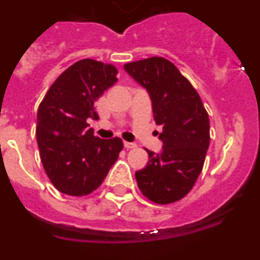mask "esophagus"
<instances>
[{"mask_svg": "<svg viewBox=\"0 0 260 260\" xmlns=\"http://www.w3.org/2000/svg\"><path fill=\"white\" fill-rule=\"evenodd\" d=\"M123 146H125L126 150H132V148H135V147H137V144L130 143V142H125V143H123Z\"/></svg>", "mask_w": 260, "mask_h": 260, "instance_id": "34e87169", "label": "esophagus"}]
</instances>
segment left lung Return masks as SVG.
<instances>
[{"label": "left lung", "instance_id": "8db88e82", "mask_svg": "<svg viewBox=\"0 0 260 260\" xmlns=\"http://www.w3.org/2000/svg\"><path fill=\"white\" fill-rule=\"evenodd\" d=\"M125 70L148 91L157 125L162 126L158 155L135 173L138 187L156 204L185 197L198 180L210 146V118L201 96L187 78L164 57L125 63Z\"/></svg>", "mask_w": 260, "mask_h": 260}]
</instances>
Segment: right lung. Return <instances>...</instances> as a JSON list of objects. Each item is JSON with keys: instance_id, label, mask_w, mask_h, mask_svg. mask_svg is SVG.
Segmentation results:
<instances>
[{"instance_id": "right-lung-1", "label": "right lung", "mask_w": 260, "mask_h": 260, "mask_svg": "<svg viewBox=\"0 0 260 260\" xmlns=\"http://www.w3.org/2000/svg\"><path fill=\"white\" fill-rule=\"evenodd\" d=\"M112 63L84 58L66 69L49 87L38 109L40 158L58 191L84 197L95 191L117 161L123 143L119 138L100 139L88 128L98 119L95 103L117 82Z\"/></svg>"}]
</instances>
